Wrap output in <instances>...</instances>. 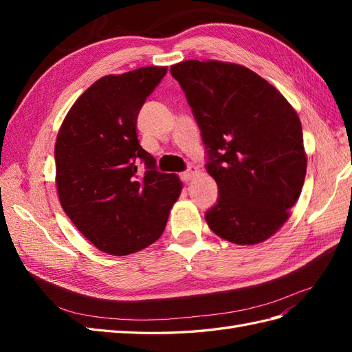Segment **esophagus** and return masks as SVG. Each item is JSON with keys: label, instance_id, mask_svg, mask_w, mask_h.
I'll return each mask as SVG.
<instances>
[{"label": "esophagus", "instance_id": "esophagus-1", "mask_svg": "<svg viewBox=\"0 0 352 352\" xmlns=\"http://www.w3.org/2000/svg\"><path fill=\"white\" fill-rule=\"evenodd\" d=\"M197 175H198V168L195 166H189V168L182 175V177L185 182H189V180H192Z\"/></svg>", "mask_w": 352, "mask_h": 352}]
</instances>
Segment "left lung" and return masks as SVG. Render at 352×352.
<instances>
[{"mask_svg":"<svg viewBox=\"0 0 352 352\" xmlns=\"http://www.w3.org/2000/svg\"><path fill=\"white\" fill-rule=\"evenodd\" d=\"M185 91L220 189L206 220L236 245L272 238L301 195L307 172L302 127L283 95L251 69L219 60L170 67Z\"/></svg>","mask_w":352,"mask_h":352,"instance_id":"1","label":"left lung"}]
</instances>
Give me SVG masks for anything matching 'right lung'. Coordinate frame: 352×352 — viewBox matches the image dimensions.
Here are the masks:
<instances>
[{
	"label": "right lung",
	"instance_id": "obj_1",
	"mask_svg": "<svg viewBox=\"0 0 352 352\" xmlns=\"http://www.w3.org/2000/svg\"><path fill=\"white\" fill-rule=\"evenodd\" d=\"M166 73V66H148L102 76L74 101L57 135L60 204L82 235L110 255L154 243L182 192L179 176L157 172L136 135L138 113ZM140 159L144 175L137 173Z\"/></svg>",
	"mask_w": 352,
	"mask_h": 352
}]
</instances>
